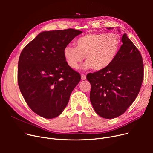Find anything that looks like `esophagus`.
Here are the masks:
<instances>
[{
  "instance_id": "1",
  "label": "esophagus",
  "mask_w": 153,
  "mask_h": 153,
  "mask_svg": "<svg viewBox=\"0 0 153 153\" xmlns=\"http://www.w3.org/2000/svg\"><path fill=\"white\" fill-rule=\"evenodd\" d=\"M81 79L82 80H85L86 79V76L85 74H82L81 75Z\"/></svg>"
}]
</instances>
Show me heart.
I'll use <instances>...</instances> for the list:
<instances>
[{"label":"heart","instance_id":"b5f03b06","mask_svg":"<svg viewBox=\"0 0 153 153\" xmlns=\"http://www.w3.org/2000/svg\"><path fill=\"white\" fill-rule=\"evenodd\" d=\"M121 39L116 33H89L79 38L76 47L67 45L63 56L72 69L79 67L85 56L83 68H93L100 71L108 68L114 62L121 48Z\"/></svg>","mask_w":153,"mask_h":153}]
</instances>
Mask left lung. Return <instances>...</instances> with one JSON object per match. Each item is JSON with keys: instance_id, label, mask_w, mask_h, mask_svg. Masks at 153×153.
Here are the masks:
<instances>
[{"instance_id": "left-lung-1", "label": "left lung", "mask_w": 153, "mask_h": 153, "mask_svg": "<svg viewBox=\"0 0 153 153\" xmlns=\"http://www.w3.org/2000/svg\"><path fill=\"white\" fill-rule=\"evenodd\" d=\"M122 42L117 57L108 68L86 76L91 85L93 108L107 119L125 113L138 95L143 80V62L139 50L126 33Z\"/></svg>"}]
</instances>
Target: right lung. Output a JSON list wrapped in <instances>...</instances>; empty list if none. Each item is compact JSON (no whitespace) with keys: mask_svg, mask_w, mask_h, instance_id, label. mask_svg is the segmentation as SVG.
Segmentation results:
<instances>
[{"mask_svg":"<svg viewBox=\"0 0 153 153\" xmlns=\"http://www.w3.org/2000/svg\"><path fill=\"white\" fill-rule=\"evenodd\" d=\"M81 31L72 28L45 31L22 50L18 64V84L27 105L45 118L59 116L81 81L71 68L63 50Z\"/></svg>","mask_w":153,"mask_h":153,"instance_id":"obj_1","label":"right lung"}]
</instances>
